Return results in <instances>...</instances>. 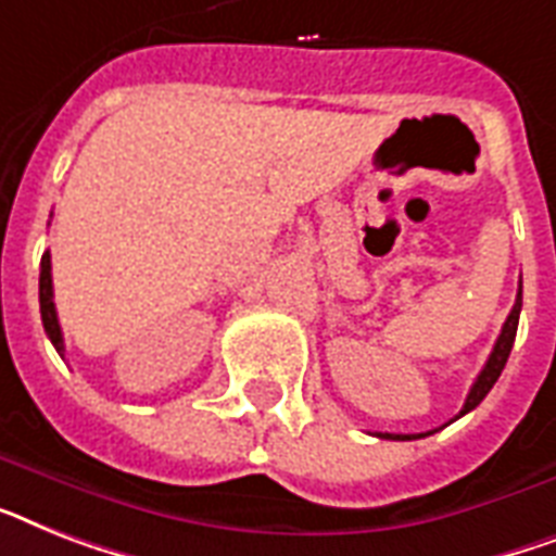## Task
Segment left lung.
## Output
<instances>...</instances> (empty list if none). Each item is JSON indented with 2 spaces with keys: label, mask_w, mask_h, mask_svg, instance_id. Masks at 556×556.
Listing matches in <instances>:
<instances>
[{
  "label": "left lung",
  "mask_w": 556,
  "mask_h": 556,
  "mask_svg": "<svg viewBox=\"0 0 556 556\" xmlns=\"http://www.w3.org/2000/svg\"><path fill=\"white\" fill-rule=\"evenodd\" d=\"M520 308H522V286H520V291H517V302H514L511 314H508V319H505L503 331H500V337H497V345H494V351H491V356H489V363H485V368H482L480 377H477V382H473L471 391H468L466 405H463V410H459V417H463V414H468V410L477 408V405L485 400V394H489L491 388H494V382L500 380V374H503L505 363H508V354H511V349H514V337H517V325H520ZM380 437L382 440H414L410 434H380Z\"/></svg>",
  "instance_id": "8db88e82"
}]
</instances>
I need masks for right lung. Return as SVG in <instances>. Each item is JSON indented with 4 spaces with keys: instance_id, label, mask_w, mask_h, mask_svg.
I'll list each match as a JSON object with an SVG mask.
<instances>
[{
    "instance_id": "1",
    "label": "right lung",
    "mask_w": 556,
    "mask_h": 556,
    "mask_svg": "<svg viewBox=\"0 0 556 556\" xmlns=\"http://www.w3.org/2000/svg\"><path fill=\"white\" fill-rule=\"evenodd\" d=\"M39 311H42L45 333L51 337L53 349L62 354L65 351V340H62V328H59L56 305H53V279H51V254L45 251L42 265H39Z\"/></svg>"
}]
</instances>
